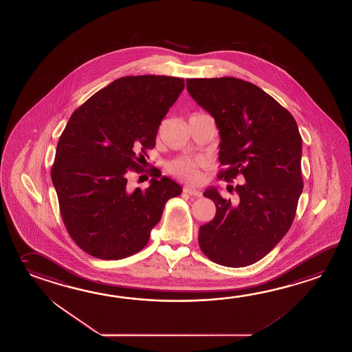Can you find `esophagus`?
<instances>
[{
	"instance_id": "esophagus-1",
	"label": "esophagus",
	"mask_w": 352,
	"mask_h": 352,
	"mask_svg": "<svg viewBox=\"0 0 352 352\" xmlns=\"http://www.w3.org/2000/svg\"><path fill=\"white\" fill-rule=\"evenodd\" d=\"M184 191L185 192L188 193L190 196H195V197H201V191H199V190H196V188H193V187L190 186H185V188H184Z\"/></svg>"
}]
</instances>
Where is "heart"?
Returning <instances> with one entry per match:
<instances>
[{"label": "heart", "instance_id": "heart-1", "mask_svg": "<svg viewBox=\"0 0 352 352\" xmlns=\"http://www.w3.org/2000/svg\"><path fill=\"white\" fill-rule=\"evenodd\" d=\"M199 161L192 159H177L171 162L170 171L181 179H196L199 177L197 171Z\"/></svg>", "mask_w": 352, "mask_h": 352}]
</instances>
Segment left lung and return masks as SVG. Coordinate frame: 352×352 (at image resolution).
<instances>
[{
  "label": "left lung",
  "mask_w": 352,
  "mask_h": 352,
  "mask_svg": "<svg viewBox=\"0 0 352 352\" xmlns=\"http://www.w3.org/2000/svg\"><path fill=\"white\" fill-rule=\"evenodd\" d=\"M187 91L214 118L220 132L219 179L232 182L237 201L216 188L214 220L199 230L202 252L219 265L248 266L281 241L302 192V138L289 111L256 85L234 77L188 78Z\"/></svg>",
  "instance_id": "left-lung-1"
}]
</instances>
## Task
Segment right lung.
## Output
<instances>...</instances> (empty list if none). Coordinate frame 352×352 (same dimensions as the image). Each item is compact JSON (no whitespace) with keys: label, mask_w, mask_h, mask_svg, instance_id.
Listing matches in <instances>:
<instances>
[{"label":"right lung","mask_w":352,"mask_h":352,"mask_svg":"<svg viewBox=\"0 0 352 352\" xmlns=\"http://www.w3.org/2000/svg\"><path fill=\"white\" fill-rule=\"evenodd\" d=\"M184 89L185 80L179 77H121L69 118L57 144L51 179L67 232L89 255L121 260L142 250L166 202L182 192L156 167L147 171L141 164ZM131 169L150 172L151 186L129 190Z\"/></svg>","instance_id":"right-lung-1"}]
</instances>
